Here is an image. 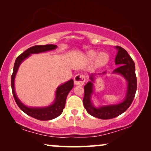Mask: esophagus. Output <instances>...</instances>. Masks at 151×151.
<instances>
[{
    "label": "esophagus",
    "instance_id": "1",
    "mask_svg": "<svg viewBox=\"0 0 151 151\" xmlns=\"http://www.w3.org/2000/svg\"><path fill=\"white\" fill-rule=\"evenodd\" d=\"M84 82H85V76L82 74H77L74 78V83L76 85H83Z\"/></svg>",
    "mask_w": 151,
    "mask_h": 151
}]
</instances>
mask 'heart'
<instances>
[{
  "label": "heart",
  "mask_w": 151,
  "mask_h": 151,
  "mask_svg": "<svg viewBox=\"0 0 151 151\" xmlns=\"http://www.w3.org/2000/svg\"><path fill=\"white\" fill-rule=\"evenodd\" d=\"M97 53L94 51H90L87 53V56L89 59H93L96 56ZM109 55L106 53H99L98 57H97V63L99 65H104L108 63L109 61Z\"/></svg>",
  "instance_id": "1"
}]
</instances>
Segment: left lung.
I'll return each instance as SVG.
<instances>
[{
	"mask_svg": "<svg viewBox=\"0 0 151 151\" xmlns=\"http://www.w3.org/2000/svg\"><path fill=\"white\" fill-rule=\"evenodd\" d=\"M118 51L115 57V65H119L117 69L113 71V73L120 74L125 78L128 82L127 95L122 102L117 104L107 105L96 108L91 101V97L93 91L94 76L91 74L89 81L84 86V96L83 98V104L84 108L91 115L97 118L102 119H109L114 118L125 112L131 106L133 102L137 90V78L135 75V63L129 55L127 51L122 47L115 46ZM102 73H105V72Z\"/></svg>",
	"mask_w": 151,
	"mask_h": 151,
	"instance_id": "8db88e82",
	"label": "left lung"
}]
</instances>
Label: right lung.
<instances>
[{"instance_id": "1", "label": "right lung", "mask_w": 151, "mask_h": 151, "mask_svg": "<svg viewBox=\"0 0 151 151\" xmlns=\"http://www.w3.org/2000/svg\"><path fill=\"white\" fill-rule=\"evenodd\" d=\"M56 47L57 46L55 45H36V46L32 47L24 51L19 56H18L14 63L13 73L12 75V89L14 100L18 107L24 113L39 120H50V119H53L58 117L63 113L65 106L67 95L73 87V80L72 79L70 80L57 88L56 91H55V100L50 106L46 107H28L22 104L16 96L15 89H14V80H15L16 74L17 73L20 65L31 54L51 51L55 49Z\"/></svg>"}]
</instances>
